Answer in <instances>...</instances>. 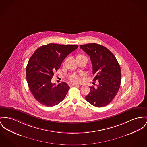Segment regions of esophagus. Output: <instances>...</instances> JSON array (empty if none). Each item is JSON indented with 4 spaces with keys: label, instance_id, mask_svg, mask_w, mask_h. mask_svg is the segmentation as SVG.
Returning a JSON list of instances; mask_svg holds the SVG:
<instances>
[{
    "label": "esophagus",
    "instance_id": "obj_1",
    "mask_svg": "<svg viewBox=\"0 0 147 147\" xmlns=\"http://www.w3.org/2000/svg\"><path fill=\"white\" fill-rule=\"evenodd\" d=\"M69 86H78V84H74V83H70L69 84Z\"/></svg>",
    "mask_w": 147,
    "mask_h": 147
}]
</instances>
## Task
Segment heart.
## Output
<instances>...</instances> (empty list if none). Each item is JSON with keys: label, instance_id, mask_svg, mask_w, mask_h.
Segmentation results:
<instances>
[{"label": "heart", "instance_id": "heart-1", "mask_svg": "<svg viewBox=\"0 0 147 147\" xmlns=\"http://www.w3.org/2000/svg\"><path fill=\"white\" fill-rule=\"evenodd\" d=\"M81 58H85V59H88L87 57L85 56H84V55H78L77 56V59H81ZM69 79L73 82H78L80 81V77L78 76V75H77L76 74H74L72 76H71L70 78H69Z\"/></svg>", "mask_w": 147, "mask_h": 147}]
</instances>
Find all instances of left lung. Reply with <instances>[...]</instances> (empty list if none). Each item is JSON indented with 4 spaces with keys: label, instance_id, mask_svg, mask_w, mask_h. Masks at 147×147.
I'll return each instance as SVG.
<instances>
[{
    "label": "left lung",
    "instance_id": "obj_1",
    "mask_svg": "<svg viewBox=\"0 0 147 147\" xmlns=\"http://www.w3.org/2000/svg\"><path fill=\"white\" fill-rule=\"evenodd\" d=\"M90 56L96 87H90L85 99L96 107H103L111 102L117 94L121 82V69L115 56L105 47L97 43L80 46Z\"/></svg>",
    "mask_w": 147,
    "mask_h": 147
}]
</instances>
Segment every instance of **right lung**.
Instances as JSON below:
<instances>
[{"instance_id":"add662e5","label":"right lung","mask_w":147,"mask_h":147,"mask_svg":"<svg viewBox=\"0 0 147 147\" xmlns=\"http://www.w3.org/2000/svg\"><path fill=\"white\" fill-rule=\"evenodd\" d=\"M77 45L55 43L40 46L32 55L26 68L27 81L34 98L46 107L57 105L65 98L69 87L62 82L57 86L51 82L54 75L67 56Z\"/></svg>"}]
</instances>
